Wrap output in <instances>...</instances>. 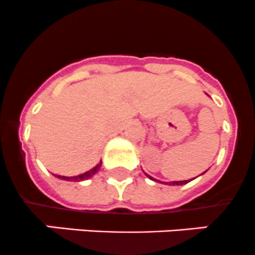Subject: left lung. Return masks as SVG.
<instances>
[{
  "label": "left lung",
  "instance_id": "1",
  "mask_svg": "<svg viewBox=\"0 0 255 255\" xmlns=\"http://www.w3.org/2000/svg\"><path fill=\"white\" fill-rule=\"evenodd\" d=\"M205 172H206V171H205ZM205 172H203V173H205ZM145 175L147 176V177L150 178V180L156 181V182H161V181H158V180H156V178L151 177V176L147 175V173H145ZM201 175H202V173H201ZM192 180H193V178H191V181H192ZM188 182H190V180H188V181H172V182H166L165 185H168V186H181V185H186V183H188ZM161 183H162V182H161Z\"/></svg>",
  "mask_w": 255,
  "mask_h": 255
}]
</instances>
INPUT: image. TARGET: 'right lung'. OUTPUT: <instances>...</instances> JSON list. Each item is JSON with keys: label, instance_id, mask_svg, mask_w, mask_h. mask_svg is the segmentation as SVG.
I'll list each match as a JSON object with an SVG mask.
<instances>
[{"label": "right lung", "instance_id": "right-lung-1", "mask_svg": "<svg viewBox=\"0 0 255 255\" xmlns=\"http://www.w3.org/2000/svg\"><path fill=\"white\" fill-rule=\"evenodd\" d=\"M100 167H102V161H100L99 163H98L95 167H93L92 170L87 171V172L82 173V175H78V176H72V177H67V176H59V175H54L55 177H58L59 180H64V181H74V182H79V181H84V180H88V178L93 177V176L95 175V173L98 172V171L100 170Z\"/></svg>", "mask_w": 255, "mask_h": 255}]
</instances>
